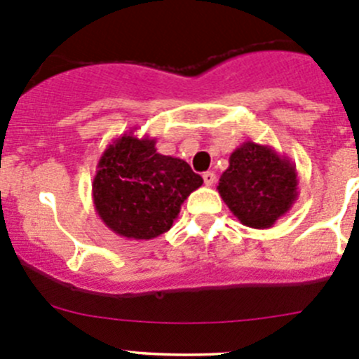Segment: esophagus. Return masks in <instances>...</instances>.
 Masks as SVG:
<instances>
[{
	"mask_svg": "<svg viewBox=\"0 0 359 359\" xmlns=\"http://www.w3.org/2000/svg\"><path fill=\"white\" fill-rule=\"evenodd\" d=\"M203 180H205V186H213L217 182V175L213 172H205L203 173Z\"/></svg>",
	"mask_w": 359,
	"mask_h": 359,
	"instance_id": "1",
	"label": "esophagus"
}]
</instances>
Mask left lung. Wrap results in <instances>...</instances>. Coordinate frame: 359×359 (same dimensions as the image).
<instances>
[{
	"mask_svg": "<svg viewBox=\"0 0 359 359\" xmlns=\"http://www.w3.org/2000/svg\"><path fill=\"white\" fill-rule=\"evenodd\" d=\"M217 191L243 226L269 229L299 198V177L290 158L247 140L231 153Z\"/></svg>",
	"mask_w": 359,
	"mask_h": 359,
	"instance_id": "8db88e82",
	"label": "left lung"
}]
</instances>
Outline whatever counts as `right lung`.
<instances>
[{"label": "right lung", "mask_w": 359, "mask_h": 359, "mask_svg": "<svg viewBox=\"0 0 359 359\" xmlns=\"http://www.w3.org/2000/svg\"><path fill=\"white\" fill-rule=\"evenodd\" d=\"M133 132L106 147L97 163L92 196L97 215L112 233L147 241L170 231L203 179L184 159L159 154L156 139Z\"/></svg>", "instance_id": "1"}]
</instances>
